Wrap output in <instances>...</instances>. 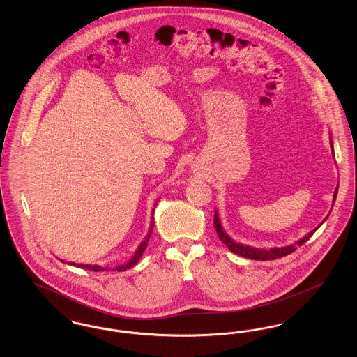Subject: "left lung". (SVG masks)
Returning <instances> with one entry per match:
<instances>
[{"mask_svg":"<svg viewBox=\"0 0 357 357\" xmlns=\"http://www.w3.org/2000/svg\"><path fill=\"white\" fill-rule=\"evenodd\" d=\"M331 147H332V150H333V146H332V136H331ZM336 195H337V187H336V190H335L333 199H336ZM324 221H325V220H324ZM323 222H321L314 230H312L310 233H307L305 237L301 238L300 241H297L294 245H289V246H285V248H274V249H271V250H265V249H255V248H250V246H245V245H242V243H237L236 241H233L231 238L229 237V236L223 231L217 211H215V214H214V227H215V230H217V234H218V237H220L222 242L229 248V250H230L231 253H234V255H242V257L250 258V259H258V261H269V259L281 258V257H285V255L293 253L298 246H301L303 243H305L306 241L314 234V231L323 225Z\"/></svg>","mask_w":357,"mask_h":357,"instance_id":"left-lung-1","label":"left lung"}]
</instances>
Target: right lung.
<instances>
[{
	"mask_svg": "<svg viewBox=\"0 0 357 357\" xmlns=\"http://www.w3.org/2000/svg\"><path fill=\"white\" fill-rule=\"evenodd\" d=\"M153 217L151 218V227H150V231H149V234H147V237L144 238V241L140 243V246L137 248V250L135 252V255L131 258V261H128L127 264H124V265H120L116 268V271L118 272H123V271H126V269H130V268H132L134 265L137 264V261L140 259V257L143 255V252L146 250V248H147V242H149V239L151 238V233H153ZM61 262H64L63 259H60ZM70 265L72 266H77V268H80V269H88V271H93V272H102V271H107V268H102V266H99V265H83V264H77V265H75L73 262H70Z\"/></svg>",
	"mask_w": 357,
	"mask_h": 357,
	"instance_id": "right-lung-1",
	"label": "right lung"
}]
</instances>
